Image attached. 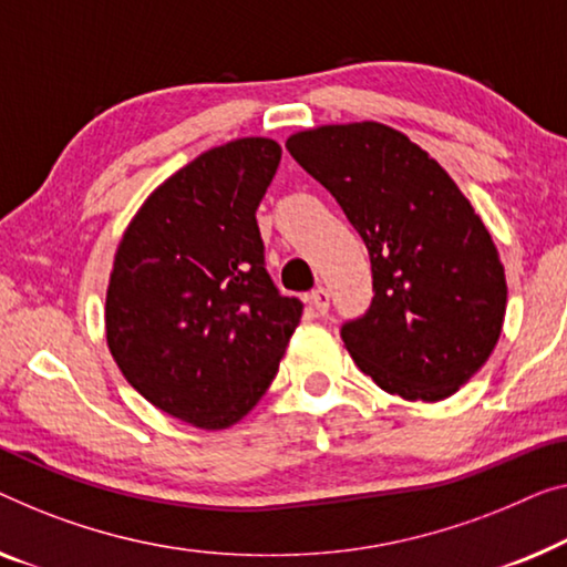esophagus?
Instances as JSON below:
<instances>
[{
  "label": "esophagus",
  "mask_w": 567,
  "mask_h": 567,
  "mask_svg": "<svg viewBox=\"0 0 567 567\" xmlns=\"http://www.w3.org/2000/svg\"><path fill=\"white\" fill-rule=\"evenodd\" d=\"M308 300H310V306L316 308L318 316H326L328 308H331V292H328L326 287H316V290L308 295Z\"/></svg>",
  "instance_id": "34e87169"
}]
</instances>
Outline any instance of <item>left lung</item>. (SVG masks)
<instances>
[{
    "mask_svg": "<svg viewBox=\"0 0 567 567\" xmlns=\"http://www.w3.org/2000/svg\"><path fill=\"white\" fill-rule=\"evenodd\" d=\"M285 147L369 249L374 300L341 328L357 367L410 402L458 392L492 357L506 312L499 251L468 198L379 122L318 126Z\"/></svg>",
    "mask_w": 567,
    "mask_h": 567,
    "instance_id": "8db88e82",
    "label": "left lung"
}]
</instances>
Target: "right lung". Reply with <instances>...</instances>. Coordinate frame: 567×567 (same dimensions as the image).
Listing matches in <instances>:
<instances>
[{
    "label": "right lung",
    "mask_w": 567,
    "mask_h": 567,
    "mask_svg": "<svg viewBox=\"0 0 567 567\" xmlns=\"http://www.w3.org/2000/svg\"><path fill=\"white\" fill-rule=\"evenodd\" d=\"M280 157L267 137L203 152L152 193L116 249L109 351L147 402L196 427L247 415L300 323L302 302L267 275L257 226Z\"/></svg>",
    "instance_id": "right-lung-1"
}]
</instances>
